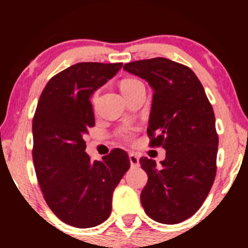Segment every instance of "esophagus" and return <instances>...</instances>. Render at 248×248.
Instances as JSON below:
<instances>
[{
	"label": "esophagus",
	"instance_id": "obj_1",
	"mask_svg": "<svg viewBox=\"0 0 248 248\" xmlns=\"http://www.w3.org/2000/svg\"><path fill=\"white\" fill-rule=\"evenodd\" d=\"M129 161H130V166L132 168H136L140 166V161H139V156L136 154L130 153L129 154Z\"/></svg>",
	"mask_w": 248,
	"mask_h": 248
}]
</instances>
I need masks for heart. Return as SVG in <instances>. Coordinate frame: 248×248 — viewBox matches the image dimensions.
Returning a JSON list of instances; mask_svg holds the SVG:
<instances>
[{"mask_svg":"<svg viewBox=\"0 0 248 248\" xmlns=\"http://www.w3.org/2000/svg\"><path fill=\"white\" fill-rule=\"evenodd\" d=\"M141 85H142V82L140 80H138V79L126 78V79H124V80H121L120 90H121L122 94L126 96L129 94L130 92H133L136 87L141 86ZM96 99H98V92H94L92 95V99H91L93 105H95ZM119 135H120L122 139H124V140H130V139H132V133L127 129H121L120 132H119Z\"/></svg>","mask_w":248,"mask_h":248,"instance_id":"heart-1","label":"heart"}]
</instances>
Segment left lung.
Here are the masks:
<instances>
[{
	"label": "left lung",
	"mask_w": 248,
	"mask_h": 248,
	"mask_svg": "<svg viewBox=\"0 0 248 248\" xmlns=\"http://www.w3.org/2000/svg\"><path fill=\"white\" fill-rule=\"evenodd\" d=\"M124 69L153 88L149 146L166 149L161 166L140 158L148 175L141 204L154 220L178 224L198 211L215 181L218 134L213 108L186 65L157 57L128 62Z\"/></svg>",
	"instance_id": "obj_1"
}]
</instances>
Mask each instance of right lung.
<instances>
[{"label":"right lung","mask_w":248,"mask_h":248,"mask_svg":"<svg viewBox=\"0 0 248 248\" xmlns=\"http://www.w3.org/2000/svg\"><path fill=\"white\" fill-rule=\"evenodd\" d=\"M122 67V62H78L50 79L32 120V160L45 202L64 223L87 229L112 211L113 191L129 169L124 150L115 148L102 161L85 153V136L94 127L91 95Z\"/></svg>","instance_id":"add662e5"}]
</instances>
